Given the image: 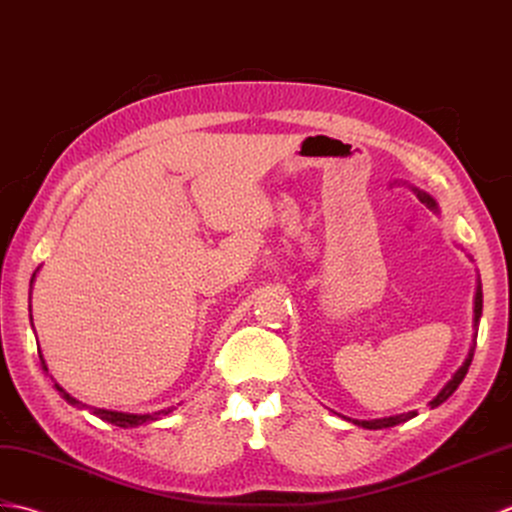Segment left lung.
Here are the masks:
<instances>
[{
    "label": "left lung",
    "instance_id": "left-lung-1",
    "mask_svg": "<svg viewBox=\"0 0 512 512\" xmlns=\"http://www.w3.org/2000/svg\"><path fill=\"white\" fill-rule=\"evenodd\" d=\"M418 192V199L423 201V203H427L429 208H436V203H434V199H431L429 195H425V192H420V190H416ZM480 315H482V289L478 287V293H475V326H478V322H480ZM478 335V333H475ZM473 352H475V339H473V346H471V350H469V357H467V361H464V366L453 374V379L445 385V388L440 390V394L436 396L434 401L429 403V407L431 410H434V407H438L440 403H445L449 396L458 390V385L462 383V379L467 377V372H469V366H471V361H473ZM416 416V412H407V414H399V416H390V418H377V420H361V423H357V425H361V427H366V429H383V427H394V425H399V423H405V420H410V418H414Z\"/></svg>",
    "mask_w": 512,
    "mask_h": 512
}]
</instances>
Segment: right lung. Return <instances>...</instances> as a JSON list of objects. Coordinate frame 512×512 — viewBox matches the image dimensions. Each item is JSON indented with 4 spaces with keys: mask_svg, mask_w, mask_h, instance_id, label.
<instances>
[{
    "mask_svg": "<svg viewBox=\"0 0 512 512\" xmlns=\"http://www.w3.org/2000/svg\"><path fill=\"white\" fill-rule=\"evenodd\" d=\"M41 363H43V357H41ZM43 368H45V363H43ZM56 390H59V392L63 394V399H65L67 403H70V405H78V401L72 399V396L67 394L63 388H59V385H56ZM92 412H94L98 418L107 420V423H111V425H118V427H138V425L146 423V420H157V418L166 416L168 412H173V407H168V410H162V412H155L153 416H151V414H122V412H109V410H98V407H94Z\"/></svg>",
    "mask_w": 512,
    "mask_h": 512,
    "instance_id": "1",
    "label": "right lung"
}]
</instances>
